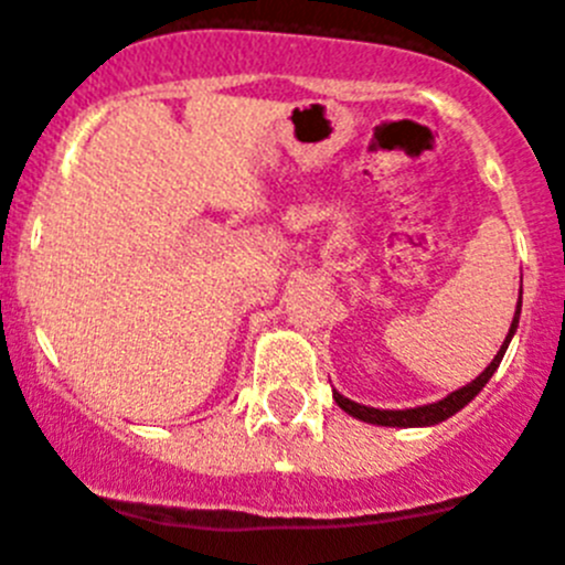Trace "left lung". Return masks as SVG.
I'll list each match as a JSON object with an SVG mask.
<instances>
[{
  "mask_svg": "<svg viewBox=\"0 0 565 565\" xmlns=\"http://www.w3.org/2000/svg\"><path fill=\"white\" fill-rule=\"evenodd\" d=\"M519 315H522V298H519L516 315H513V322H511V331H508L505 342H502L500 353L494 355V361H491V364L486 366V370L480 372L472 383L456 388V392L447 394V397L439 399V403L416 405V408H403V411H383V408H370V405L353 403V399H348L344 394H339V392H333V399H337V405L344 411V414L355 416V419H361V422H370V425H383V428H425V425H439V422L450 419L452 414H458L463 405L472 403V399L480 394V388L489 383V377L494 375L497 366H500V361H502V355H505L508 344H511L513 333H516Z\"/></svg>",
  "mask_w": 565,
  "mask_h": 565,
  "instance_id": "8db88e82",
  "label": "left lung"
}]
</instances>
